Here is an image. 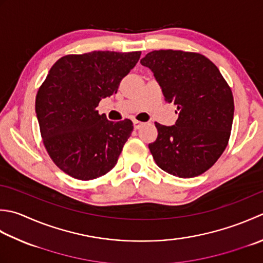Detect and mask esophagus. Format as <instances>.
<instances>
[{"mask_svg": "<svg viewBox=\"0 0 263 263\" xmlns=\"http://www.w3.org/2000/svg\"><path fill=\"white\" fill-rule=\"evenodd\" d=\"M143 124H145V123L139 122V121H133V126H135L136 130H138V128H140Z\"/></svg>", "mask_w": 263, "mask_h": 263, "instance_id": "34e87169", "label": "esophagus"}]
</instances>
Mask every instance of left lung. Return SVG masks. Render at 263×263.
Here are the masks:
<instances>
[{"instance_id":"8db88e82","label":"left lung","mask_w":263,"mask_h":263,"mask_svg":"<svg viewBox=\"0 0 263 263\" xmlns=\"http://www.w3.org/2000/svg\"><path fill=\"white\" fill-rule=\"evenodd\" d=\"M151 69L165 101L177 106L176 124L155 123L158 136L149 151L163 171L194 178L214 165L228 145L234 97L218 67L203 54L152 51L140 60Z\"/></svg>"}]
</instances>
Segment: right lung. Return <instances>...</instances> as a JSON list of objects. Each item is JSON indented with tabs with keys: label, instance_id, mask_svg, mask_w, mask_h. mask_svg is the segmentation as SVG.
<instances>
[{
	"label": "right lung",
	"instance_id": "obj_1",
	"mask_svg": "<svg viewBox=\"0 0 263 263\" xmlns=\"http://www.w3.org/2000/svg\"><path fill=\"white\" fill-rule=\"evenodd\" d=\"M140 54L93 51L65 55L51 67L36 95L35 111L46 152L68 176L92 180L116 165L133 123L108 121L96 108L116 93Z\"/></svg>",
	"mask_w": 263,
	"mask_h": 263
}]
</instances>
